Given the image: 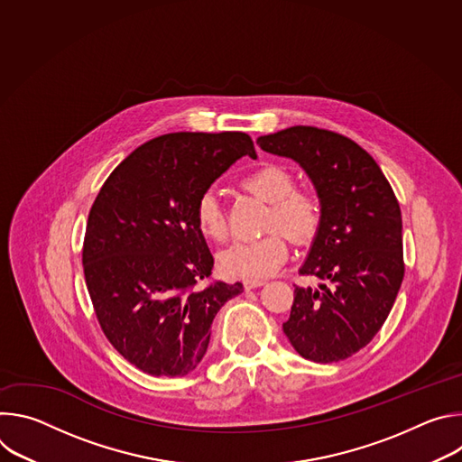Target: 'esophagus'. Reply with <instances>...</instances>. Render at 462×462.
<instances>
[{
  "label": "esophagus",
  "mask_w": 462,
  "mask_h": 462,
  "mask_svg": "<svg viewBox=\"0 0 462 462\" xmlns=\"http://www.w3.org/2000/svg\"><path fill=\"white\" fill-rule=\"evenodd\" d=\"M243 285H245V289L250 291V289H257L261 285H265V282H263V280H245Z\"/></svg>",
  "instance_id": "1"
}]
</instances>
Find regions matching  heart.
I'll return each instance as SVG.
<instances>
[{
  "label": "heart",
  "instance_id": "1",
  "mask_svg": "<svg viewBox=\"0 0 462 462\" xmlns=\"http://www.w3.org/2000/svg\"><path fill=\"white\" fill-rule=\"evenodd\" d=\"M241 186L269 203L265 228L274 231L259 239L237 241L225 248L217 265L232 280H263L273 276L289 257L287 233L296 243L310 241L321 225V203L307 188H296L292 173L278 164H267L241 179ZM195 225L216 243L228 236V225L216 191H205L195 205ZM286 233L283 235L282 232Z\"/></svg>",
  "mask_w": 462,
  "mask_h": 462
}]
</instances>
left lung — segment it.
<instances>
[{"label":"left lung","instance_id":"left-lung-1","mask_svg":"<svg viewBox=\"0 0 462 462\" xmlns=\"http://www.w3.org/2000/svg\"><path fill=\"white\" fill-rule=\"evenodd\" d=\"M263 152L298 162L321 203V225L283 323L292 347L318 364L340 362L380 331L404 278L402 216L374 159L335 131L294 125L257 139Z\"/></svg>","mask_w":462,"mask_h":462}]
</instances>
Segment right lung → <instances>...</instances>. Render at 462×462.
<instances>
[{"instance_id":"right-lung-1","label":"right lung","mask_w":462,"mask_h":462,"mask_svg":"<svg viewBox=\"0 0 462 462\" xmlns=\"http://www.w3.org/2000/svg\"><path fill=\"white\" fill-rule=\"evenodd\" d=\"M255 159L241 131L168 134L127 155L91 207L84 276L111 346L153 376H184L207 355L219 309L243 292L216 282L195 225L199 197L237 159Z\"/></svg>"}]
</instances>
